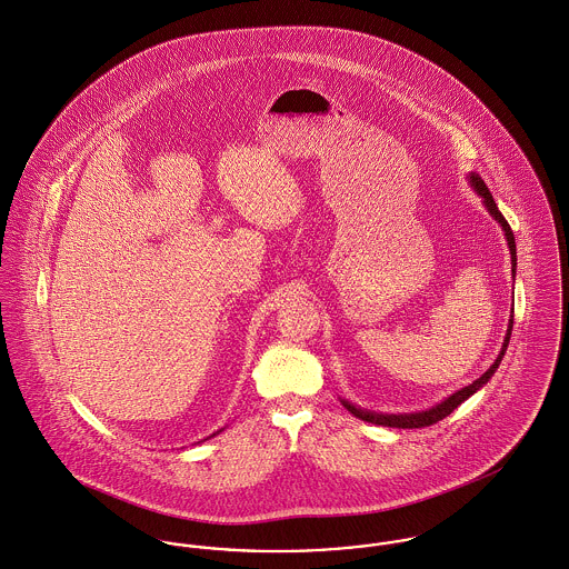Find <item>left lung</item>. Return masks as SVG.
<instances>
[{"label": "left lung", "instance_id": "obj_1", "mask_svg": "<svg viewBox=\"0 0 569 569\" xmlns=\"http://www.w3.org/2000/svg\"><path fill=\"white\" fill-rule=\"evenodd\" d=\"M468 181H470V186L477 190V194H481L482 203H485L487 212H489L493 219L498 220V224L502 227L505 238H507V244H509V251H511V272H513V277H516L518 256H516V238H513V231H511L509 222H507L505 217H502V212L498 210V206H496V201H493V197H491L489 188L485 186V181H482L481 176H479V173H470V176H468ZM511 329H513V316L509 318V329H507V336H505V342H502V350H500V355H498V357H496V361L489 366V370H487V372H482V377H479L477 381H472L470 386L461 388L459 392H455L452 396L443 398L441 402H438V405H436V407H431V409H427V411H416V413H377V411H368V409L355 407V405L349 402V400H342V405L349 409L350 413H352L355 418H359V420H363V422H372V425H381V427H396V429H422V427H431V425H436L439 420H443L446 416H450V413H452V411H455L463 400H468L472 393L479 392L482 386L493 377V372L498 370V366H500V361H502L505 350L509 347Z\"/></svg>", "mask_w": 569, "mask_h": 569}]
</instances>
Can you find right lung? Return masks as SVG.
Listing matches in <instances>:
<instances>
[{"instance_id":"1","label":"right lung","mask_w":569,"mask_h":569,"mask_svg":"<svg viewBox=\"0 0 569 569\" xmlns=\"http://www.w3.org/2000/svg\"><path fill=\"white\" fill-rule=\"evenodd\" d=\"M214 436H217V433H214Z\"/></svg>"}]
</instances>
